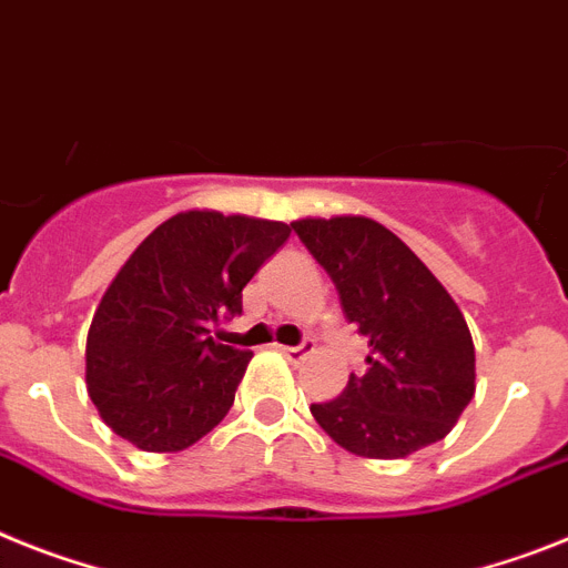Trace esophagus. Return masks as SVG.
Segmentation results:
<instances>
[{"label":"esophagus","mask_w":568,"mask_h":568,"mask_svg":"<svg viewBox=\"0 0 568 568\" xmlns=\"http://www.w3.org/2000/svg\"><path fill=\"white\" fill-rule=\"evenodd\" d=\"M280 352H283L292 364H300V361H306L308 355H314V343L306 341V343H300V346H280Z\"/></svg>","instance_id":"obj_1"}]
</instances>
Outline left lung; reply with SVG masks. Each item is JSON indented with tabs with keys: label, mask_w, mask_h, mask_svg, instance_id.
<instances>
[{
	"label": "left lung",
	"mask_w": 568,
	"mask_h": 568,
	"mask_svg": "<svg viewBox=\"0 0 568 568\" xmlns=\"http://www.w3.org/2000/svg\"><path fill=\"white\" fill-rule=\"evenodd\" d=\"M346 321L369 343L366 373L312 416L366 459H402L445 438L476 389L468 323L430 268L393 231L364 216L300 219Z\"/></svg>",
	"instance_id": "obj_1"
}]
</instances>
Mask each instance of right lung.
Segmentation results:
<instances>
[{
  "label": "right lung",
  "mask_w": 568,
  "mask_h": 568,
  "mask_svg": "<svg viewBox=\"0 0 568 568\" xmlns=\"http://www.w3.org/2000/svg\"><path fill=\"white\" fill-rule=\"evenodd\" d=\"M283 222L187 211L135 247L85 341V384L103 422L152 454H173L227 416L251 352L213 326L242 314V288L283 247Z\"/></svg>",
  "instance_id": "1"
}]
</instances>
